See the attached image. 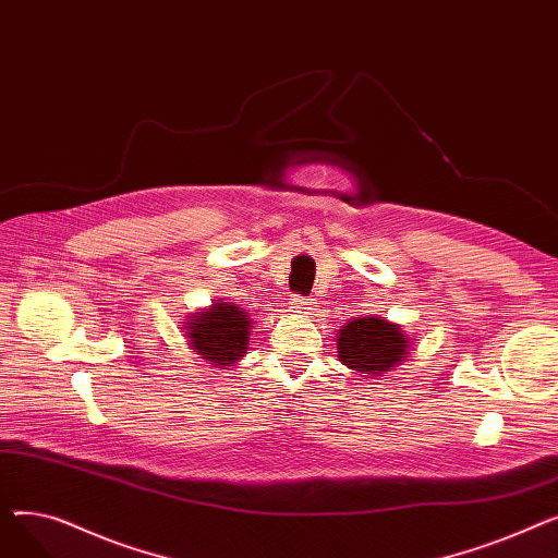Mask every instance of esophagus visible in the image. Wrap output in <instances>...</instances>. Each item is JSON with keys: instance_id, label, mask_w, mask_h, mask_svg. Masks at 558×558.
Returning a JSON list of instances; mask_svg holds the SVG:
<instances>
[{"instance_id": "34e87169", "label": "esophagus", "mask_w": 558, "mask_h": 558, "mask_svg": "<svg viewBox=\"0 0 558 558\" xmlns=\"http://www.w3.org/2000/svg\"><path fill=\"white\" fill-rule=\"evenodd\" d=\"M291 305H294V310H299V312H310V310H314L312 299H305V296H301V294L291 296Z\"/></svg>"}]
</instances>
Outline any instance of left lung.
<instances>
[{"label":"left lung","instance_id":"obj_1","mask_svg":"<svg viewBox=\"0 0 558 558\" xmlns=\"http://www.w3.org/2000/svg\"><path fill=\"white\" fill-rule=\"evenodd\" d=\"M339 362L366 375L391 371L407 355L404 332L383 316L350 318L337 339Z\"/></svg>","mask_w":558,"mask_h":558}]
</instances>
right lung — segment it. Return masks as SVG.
Here are the masks:
<instances>
[{"label":"right lung","instance_id":"1","mask_svg":"<svg viewBox=\"0 0 558 558\" xmlns=\"http://www.w3.org/2000/svg\"><path fill=\"white\" fill-rule=\"evenodd\" d=\"M190 324V341L196 353L215 366H230L244 357L248 345V318L246 312L234 305L217 303Z\"/></svg>","mask_w":558,"mask_h":558}]
</instances>
